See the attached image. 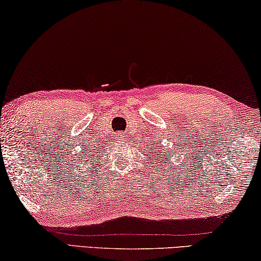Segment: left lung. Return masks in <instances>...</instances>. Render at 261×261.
Segmentation results:
<instances>
[{
	"label": "left lung",
	"instance_id": "1",
	"mask_svg": "<svg viewBox=\"0 0 261 261\" xmlns=\"http://www.w3.org/2000/svg\"><path fill=\"white\" fill-rule=\"evenodd\" d=\"M159 147H161V146H159ZM163 153H164V152H162V155H164V154H163ZM163 158H164V159H162L161 163H162V164H164L165 161H166V159H168V158H166V155H165V157H163Z\"/></svg>",
	"mask_w": 261,
	"mask_h": 261
}]
</instances>
